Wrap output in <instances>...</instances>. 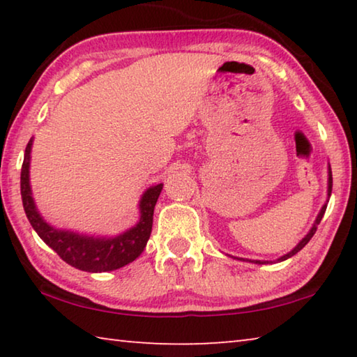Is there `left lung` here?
Masks as SVG:
<instances>
[{
	"instance_id": "1",
	"label": "left lung",
	"mask_w": 357,
	"mask_h": 357,
	"mask_svg": "<svg viewBox=\"0 0 357 357\" xmlns=\"http://www.w3.org/2000/svg\"><path fill=\"white\" fill-rule=\"evenodd\" d=\"M331 192H332V172H331V165H328V200H326V203L323 204L321 209H319V213H318V215H317L315 222H313L312 228L309 229V233H307L305 236L299 241L298 245H296L293 250H289L288 253H285V255L280 257L279 259H277V261H285V259L291 258V257H293V255H296V253H298L299 250L304 249L305 244L309 243V241L312 239V236H313V234H315L317 228H318V225H319V222H321V219H323V215H324V213H326V208H328V203H329ZM238 259H241V261H249V263H255V264H269V263H273V261H264V259H244V258H238Z\"/></svg>"
}]
</instances>
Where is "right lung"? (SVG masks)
<instances>
[{
  "mask_svg": "<svg viewBox=\"0 0 357 357\" xmlns=\"http://www.w3.org/2000/svg\"><path fill=\"white\" fill-rule=\"evenodd\" d=\"M31 148L33 138L26 144L25 159L22 165V202L29 223L48 247H52L66 263L80 271H86V273H108V271L119 269L142 255L151 236L154 206L164 184L151 185L143 192L140 202H138L140 219L134 227L116 236H94V234L55 228L44 220V217L36 208L31 184H29Z\"/></svg>",
  "mask_w": 357,
  "mask_h": 357,
  "instance_id": "1",
  "label": "right lung"
}]
</instances>
